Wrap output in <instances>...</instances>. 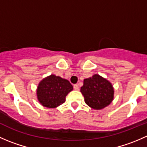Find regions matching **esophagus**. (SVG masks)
Here are the masks:
<instances>
[{"label": "esophagus", "instance_id": "34e87169", "mask_svg": "<svg viewBox=\"0 0 147 147\" xmlns=\"http://www.w3.org/2000/svg\"><path fill=\"white\" fill-rule=\"evenodd\" d=\"M74 89H75V90H79L80 88H79V86H78V84H75L74 85Z\"/></svg>", "mask_w": 147, "mask_h": 147}]
</instances>
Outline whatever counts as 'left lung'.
<instances>
[{
  "label": "left lung",
  "instance_id": "1",
  "mask_svg": "<svg viewBox=\"0 0 147 147\" xmlns=\"http://www.w3.org/2000/svg\"><path fill=\"white\" fill-rule=\"evenodd\" d=\"M80 92L85 103L96 110L104 109L110 105L115 94L112 83L97 74L84 80Z\"/></svg>",
  "mask_w": 147,
  "mask_h": 147
}]
</instances>
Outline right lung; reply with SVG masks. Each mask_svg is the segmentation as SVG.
<instances>
[{"label":"right lung","mask_w":147,"mask_h":147,"mask_svg":"<svg viewBox=\"0 0 147 147\" xmlns=\"http://www.w3.org/2000/svg\"><path fill=\"white\" fill-rule=\"evenodd\" d=\"M73 90L66 79L50 75L43 78L38 84L36 94L38 102L47 108H56L65 102V97Z\"/></svg>","instance_id":"obj_1"}]
</instances>
